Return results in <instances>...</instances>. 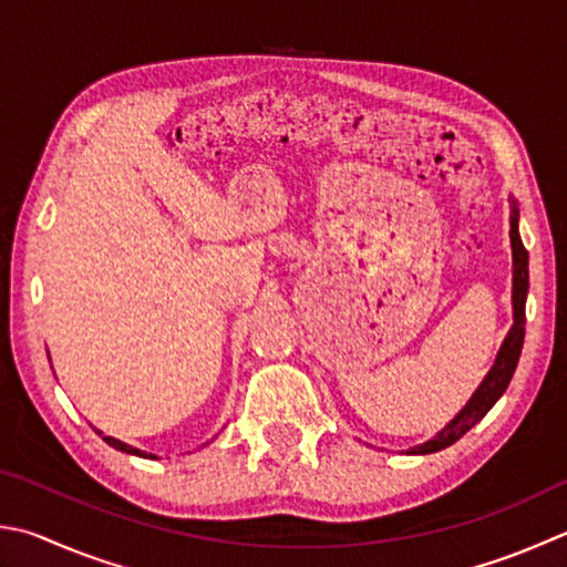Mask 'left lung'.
I'll return each instance as SVG.
<instances>
[{
	"mask_svg": "<svg viewBox=\"0 0 567 567\" xmlns=\"http://www.w3.org/2000/svg\"><path fill=\"white\" fill-rule=\"evenodd\" d=\"M511 249H514V328L508 330V336L501 346L494 368L488 370L482 388L474 392V398L466 402V408L458 412L454 420L444 426V430L434 436V440L414 446L410 454H432L446 450L456 440L472 430L476 422L484 420V414L494 408L496 400L506 392L511 378H514L523 338H526V296H528V251L523 247L520 234H518V209L514 207L511 215Z\"/></svg>",
	"mask_w": 567,
	"mask_h": 567,
	"instance_id": "obj_1",
	"label": "left lung"
}]
</instances>
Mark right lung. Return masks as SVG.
I'll use <instances>...</instances> for the list:
<instances>
[{
    "label": "right lung",
    "mask_w": 567,
    "mask_h": 567,
    "mask_svg": "<svg viewBox=\"0 0 567 567\" xmlns=\"http://www.w3.org/2000/svg\"><path fill=\"white\" fill-rule=\"evenodd\" d=\"M99 432V430H95ZM99 434H103V432H99ZM103 442L105 444H111V446H115V450H121V452H127V454H135V456H147L145 452H141V450H133V446H127V444H123V442H117V440H113V436H103ZM153 456V454H151ZM155 458V456H153Z\"/></svg>",
    "instance_id": "obj_1"
}]
</instances>
